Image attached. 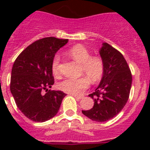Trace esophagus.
<instances>
[{"mask_svg": "<svg viewBox=\"0 0 150 150\" xmlns=\"http://www.w3.org/2000/svg\"><path fill=\"white\" fill-rule=\"evenodd\" d=\"M74 97L76 99V100H80V99L83 98V97L82 96H77V95H74Z\"/></svg>", "mask_w": 150, "mask_h": 150, "instance_id": "34e87169", "label": "esophagus"}]
</instances>
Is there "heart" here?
<instances>
[{"label":"heart","instance_id":"1","mask_svg":"<svg viewBox=\"0 0 150 150\" xmlns=\"http://www.w3.org/2000/svg\"><path fill=\"white\" fill-rule=\"evenodd\" d=\"M67 53L74 60L81 64V74H85L92 83H97L102 78L104 74L105 65L101 57L91 54L82 45H76L68 50ZM60 57L55 55L52 61V71L55 76L59 74ZM89 86V81L86 77L79 79H64L59 83V89L71 95H80Z\"/></svg>","mask_w":150,"mask_h":150}]
</instances>
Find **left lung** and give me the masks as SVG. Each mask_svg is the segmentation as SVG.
I'll list each match as a JSON object with an SVG mask.
<instances>
[{
	"mask_svg": "<svg viewBox=\"0 0 150 150\" xmlns=\"http://www.w3.org/2000/svg\"><path fill=\"white\" fill-rule=\"evenodd\" d=\"M105 70L95 92L88 95L94 99V106L82 110L93 121L102 122L111 120L123 109L129 98L132 76L129 67L120 52L107 43L99 51Z\"/></svg>",
	"mask_w": 150,
	"mask_h": 150,
	"instance_id": "obj_1",
	"label": "left lung"
}]
</instances>
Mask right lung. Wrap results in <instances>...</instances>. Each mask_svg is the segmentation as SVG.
Masks as SVG:
<instances>
[{"mask_svg":"<svg viewBox=\"0 0 150 150\" xmlns=\"http://www.w3.org/2000/svg\"><path fill=\"white\" fill-rule=\"evenodd\" d=\"M68 40L50 37L38 40L19 54L14 62L10 91L18 108L29 120L43 122L57 114L66 94L51 91L54 84L52 61ZM45 90L46 93L42 91Z\"/></svg>","mask_w":150,"mask_h":150,"instance_id":"1","label":"right lung"}]
</instances>
